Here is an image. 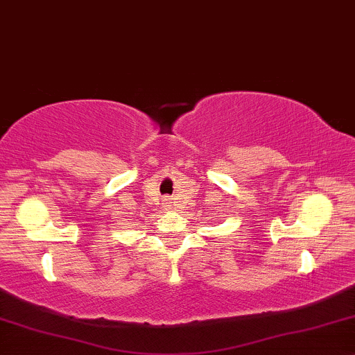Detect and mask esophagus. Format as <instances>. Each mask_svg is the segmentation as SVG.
<instances>
[{"mask_svg": "<svg viewBox=\"0 0 355 355\" xmlns=\"http://www.w3.org/2000/svg\"><path fill=\"white\" fill-rule=\"evenodd\" d=\"M165 203H167V206H172V201H170V198H165Z\"/></svg>", "mask_w": 355, "mask_h": 355, "instance_id": "34e87169", "label": "esophagus"}]
</instances>
